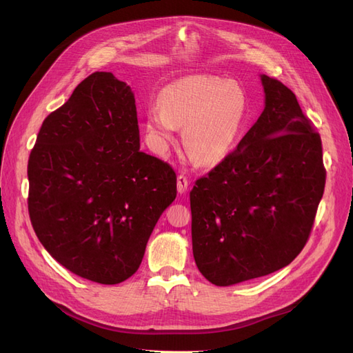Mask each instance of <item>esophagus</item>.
Listing matches in <instances>:
<instances>
[{"instance_id": "obj_1", "label": "esophagus", "mask_w": 353, "mask_h": 353, "mask_svg": "<svg viewBox=\"0 0 353 353\" xmlns=\"http://www.w3.org/2000/svg\"><path fill=\"white\" fill-rule=\"evenodd\" d=\"M188 178L185 175H178L176 178V187H178V193L179 194H184L187 188H188Z\"/></svg>"}]
</instances>
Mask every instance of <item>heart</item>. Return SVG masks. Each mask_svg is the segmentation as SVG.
I'll return each mask as SVG.
<instances>
[{
  "instance_id": "b5f03b06",
  "label": "heart",
  "mask_w": 353,
  "mask_h": 353,
  "mask_svg": "<svg viewBox=\"0 0 353 353\" xmlns=\"http://www.w3.org/2000/svg\"><path fill=\"white\" fill-rule=\"evenodd\" d=\"M159 103L145 112V138L157 154H166L184 128L191 157L205 165L223 162L237 147L248 119L249 101L240 83L212 74H193L168 83Z\"/></svg>"
}]
</instances>
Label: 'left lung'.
<instances>
[{
  "label": "left lung",
  "mask_w": 353,
  "mask_h": 353,
  "mask_svg": "<svg viewBox=\"0 0 353 353\" xmlns=\"http://www.w3.org/2000/svg\"><path fill=\"white\" fill-rule=\"evenodd\" d=\"M261 82L258 121L190 191L194 261L221 287L290 263L307 241L324 193L321 138L284 83L266 74Z\"/></svg>",
  "instance_id": "left-lung-1"
}]
</instances>
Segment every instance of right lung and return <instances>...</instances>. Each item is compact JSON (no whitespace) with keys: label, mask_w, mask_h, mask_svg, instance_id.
Returning a JSON list of instances; mask_svg holds the SVG:
<instances>
[{"label":"right lung","mask_w":353,"mask_h":353,"mask_svg":"<svg viewBox=\"0 0 353 353\" xmlns=\"http://www.w3.org/2000/svg\"><path fill=\"white\" fill-rule=\"evenodd\" d=\"M29 216L41 244L82 279L119 284L140 268L176 175L140 152L135 97L95 72L46 117L28 163Z\"/></svg>","instance_id":"obj_1"}]
</instances>
